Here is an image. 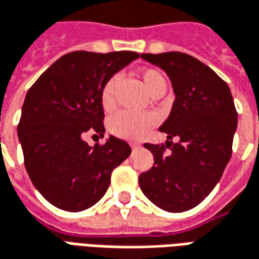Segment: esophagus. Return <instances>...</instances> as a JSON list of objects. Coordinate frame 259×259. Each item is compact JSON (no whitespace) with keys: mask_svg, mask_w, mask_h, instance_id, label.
<instances>
[{"mask_svg":"<svg viewBox=\"0 0 259 259\" xmlns=\"http://www.w3.org/2000/svg\"><path fill=\"white\" fill-rule=\"evenodd\" d=\"M131 148H133V150L139 149V148H141V145H138V144H131Z\"/></svg>","mask_w":259,"mask_h":259,"instance_id":"34e87169","label":"esophagus"}]
</instances>
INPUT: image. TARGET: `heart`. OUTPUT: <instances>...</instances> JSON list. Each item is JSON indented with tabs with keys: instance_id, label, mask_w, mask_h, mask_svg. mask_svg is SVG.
<instances>
[{
	"instance_id": "obj_1",
	"label": "heart",
	"mask_w": 259,
	"mask_h": 259,
	"mask_svg": "<svg viewBox=\"0 0 259 259\" xmlns=\"http://www.w3.org/2000/svg\"><path fill=\"white\" fill-rule=\"evenodd\" d=\"M139 78L145 91L148 92L150 96H155L157 93L166 91V79L162 72L155 68H146L144 71H141ZM115 85H117V76H111L106 80V83L100 91V103L106 111H111L114 109ZM155 124L156 115L152 113L131 114L126 111H121L110 121V131L120 138L134 141V139L142 138Z\"/></svg>"
}]
</instances>
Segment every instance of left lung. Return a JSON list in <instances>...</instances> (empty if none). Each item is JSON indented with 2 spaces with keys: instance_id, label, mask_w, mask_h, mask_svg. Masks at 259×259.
<instances>
[{
  "instance_id": "8db88e82",
  "label": "left lung",
  "mask_w": 259,
  "mask_h": 259,
  "mask_svg": "<svg viewBox=\"0 0 259 259\" xmlns=\"http://www.w3.org/2000/svg\"><path fill=\"white\" fill-rule=\"evenodd\" d=\"M171 80L176 100L159 128L177 144H145L153 167L139 176L145 197L167 212H185L201 203L219 183L232 157L237 111L232 92L219 75L180 51L141 54ZM170 152L165 153V148Z\"/></svg>"
}]
</instances>
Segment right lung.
<instances>
[{
  "label": "right lung",
  "instance_id": "1",
  "mask_svg": "<svg viewBox=\"0 0 259 259\" xmlns=\"http://www.w3.org/2000/svg\"><path fill=\"white\" fill-rule=\"evenodd\" d=\"M138 57L134 51L68 53L27 92L18 138L29 177L51 205L68 212L93 206L107 191L111 171L131 153L130 145L115 137L93 148L83 137H103L100 91Z\"/></svg>",
  "mask_w": 259,
  "mask_h": 259
}]
</instances>
